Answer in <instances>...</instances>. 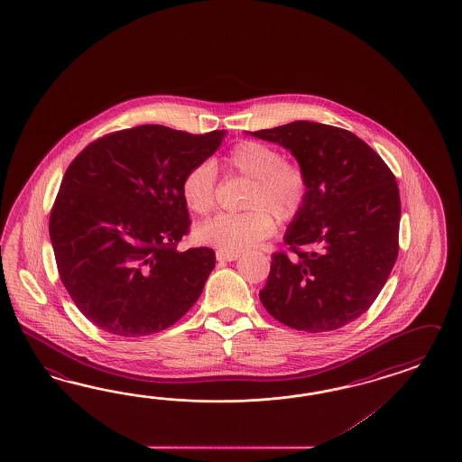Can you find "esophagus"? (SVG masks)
Returning a JSON list of instances; mask_svg holds the SVG:
<instances>
[{"mask_svg":"<svg viewBox=\"0 0 462 462\" xmlns=\"http://www.w3.org/2000/svg\"><path fill=\"white\" fill-rule=\"evenodd\" d=\"M238 257H240L238 254H228V252H220V250L217 252V261H220V263L222 261L224 263H234V261H237Z\"/></svg>","mask_w":462,"mask_h":462,"instance_id":"34e87169","label":"esophagus"}]
</instances>
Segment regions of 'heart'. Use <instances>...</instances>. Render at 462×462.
I'll list each match as a JSON object with an SVG mask.
<instances>
[{"mask_svg":"<svg viewBox=\"0 0 462 462\" xmlns=\"http://www.w3.org/2000/svg\"><path fill=\"white\" fill-rule=\"evenodd\" d=\"M228 166L252 183L247 208L242 215H218L199 225L197 238L220 252L237 254L254 247L274 232L275 218L294 220L306 205L310 183L304 170L284 162L282 154L257 141H242L228 156ZM181 195L191 212L208 215L217 201V170L213 162H199L181 183Z\"/></svg>","mask_w":462,"mask_h":462,"instance_id":"1","label":"heart"}]
</instances>
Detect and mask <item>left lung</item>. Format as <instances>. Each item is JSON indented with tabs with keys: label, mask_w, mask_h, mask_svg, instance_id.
Returning a JSON list of instances; mask_svg holds the SVG:
<instances>
[{
	"label": "left lung",
	"mask_w": 462,
	"mask_h": 462,
	"mask_svg": "<svg viewBox=\"0 0 462 462\" xmlns=\"http://www.w3.org/2000/svg\"><path fill=\"white\" fill-rule=\"evenodd\" d=\"M250 134L291 151L310 183L306 205L284 236L296 255L273 254L259 292L263 308L298 331L348 325L374 304L399 255L395 176L341 127L294 121Z\"/></svg>",
	"instance_id": "8db88e82"
}]
</instances>
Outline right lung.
Returning a JSON list of instances; mask_svg holds the SVG:
<instances>
[{
	"mask_svg": "<svg viewBox=\"0 0 462 462\" xmlns=\"http://www.w3.org/2000/svg\"><path fill=\"white\" fill-rule=\"evenodd\" d=\"M224 136L137 125L99 137L70 162L49 230L63 286L90 323L146 337L197 302L215 252L176 250L189 228L181 183Z\"/></svg>",
	"mask_w": 462,
	"mask_h": 462,
	"instance_id": "add662e5",
	"label": "right lung"
}]
</instances>
